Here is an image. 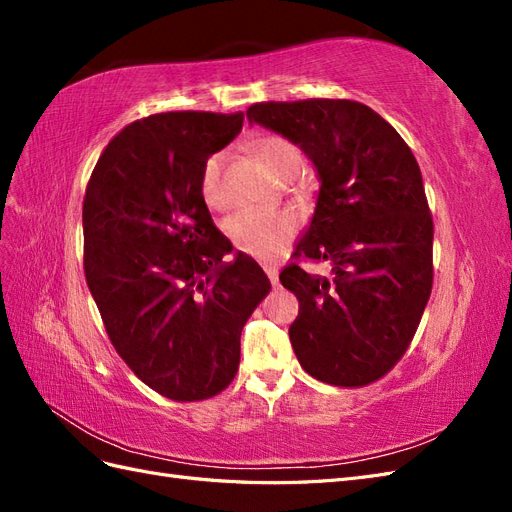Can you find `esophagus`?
<instances>
[{
	"label": "esophagus",
	"mask_w": 512,
	"mask_h": 512,
	"mask_svg": "<svg viewBox=\"0 0 512 512\" xmlns=\"http://www.w3.org/2000/svg\"><path fill=\"white\" fill-rule=\"evenodd\" d=\"M265 273L269 275L271 284L275 286V284H277V273H280V271H277V267H273V265H267V267H265Z\"/></svg>",
	"instance_id": "34e87169"
}]
</instances>
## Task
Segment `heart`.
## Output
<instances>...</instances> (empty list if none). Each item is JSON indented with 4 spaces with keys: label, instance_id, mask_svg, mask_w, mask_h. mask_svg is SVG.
<instances>
[{
    "label": "heart",
    "instance_id": "b5f03b06",
    "mask_svg": "<svg viewBox=\"0 0 512 512\" xmlns=\"http://www.w3.org/2000/svg\"><path fill=\"white\" fill-rule=\"evenodd\" d=\"M256 158L267 166L269 173L288 181L297 177L303 168V151L284 136L269 134L260 136L254 143ZM224 156L215 153L200 173V196L211 209L226 205V194L222 185ZM226 230L241 252L258 260H275L292 243L299 230L297 215L290 211H265V209H239L232 213Z\"/></svg>",
    "mask_w": 512,
    "mask_h": 512
}]
</instances>
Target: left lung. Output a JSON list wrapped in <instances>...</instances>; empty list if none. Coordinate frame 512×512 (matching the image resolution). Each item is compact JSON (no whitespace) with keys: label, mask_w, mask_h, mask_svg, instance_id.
Listing matches in <instances>:
<instances>
[{"label":"left lung","mask_w":512,"mask_h":512,"mask_svg":"<svg viewBox=\"0 0 512 512\" xmlns=\"http://www.w3.org/2000/svg\"><path fill=\"white\" fill-rule=\"evenodd\" d=\"M247 119L297 143L320 175L316 213L280 282L299 299L288 335L309 376L367 386L406 354L433 286L421 168L389 121L354 100L262 102Z\"/></svg>","instance_id":"8db88e82"}]
</instances>
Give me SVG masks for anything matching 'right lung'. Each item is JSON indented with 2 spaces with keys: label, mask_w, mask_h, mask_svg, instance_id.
<instances>
[{
  "label": "right lung",
  "mask_w": 512,
  "mask_h": 512,
  "mask_svg": "<svg viewBox=\"0 0 512 512\" xmlns=\"http://www.w3.org/2000/svg\"><path fill=\"white\" fill-rule=\"evenodd\" d=\"M241 128V113L143 117L108 143L85 190L83 267L108 339L179 404L232 382L241 331L271 290L252 258L222 265L232 243L200 196L205 162Z\"/></svg>",
  "instance_id": "obj_1"
}]
</instances>
